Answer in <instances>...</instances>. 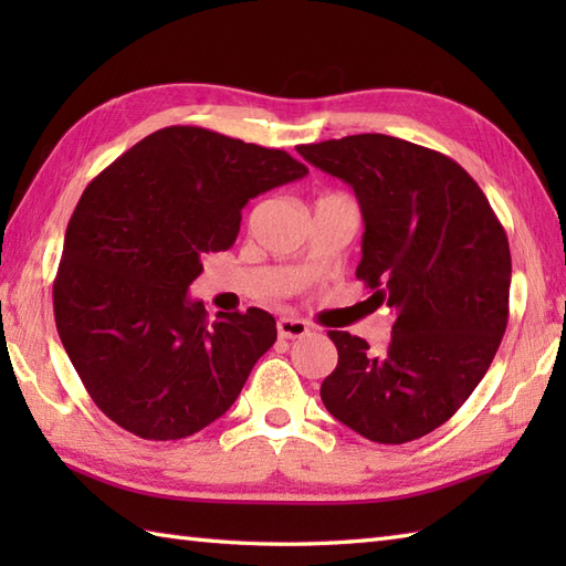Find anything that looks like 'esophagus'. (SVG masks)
<instances>
[{
    "mask_svg": "<svg viewBox=\"0 0 566 566\" xmlns=\"http://www.w3.org/2000/svg\"><path fill=\"white\" fill-rule=\"evenodd\" d=\"M276 333H280V338H304L308 333V323L302 318L284 316L276 321Z\"/></svg>",
    "mask_w": 566,
    "mask_h": 566,
    "instance_id": "1",
    "label": "esophagus"
}]
</instances>
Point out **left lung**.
I'll list each match as a JSON object with an SVG mask.
<instances>
[{"label": "left lung", "instance_id": "obj_1", "mask_svg": "<svg viewBox=\"0 0 566 566\" xmlns=\"http://www.w3.org/2000/svg\"><path fill=\"white\" fill-rule=\"evenodd\" d=\"M353 187L365 235L357 280L394 311L381 355L328 331L338 367L321 384L331 416L381 444L450 420L476 389L509 323L511 250L489 199L448 155L384 134L298 146Z\"/></svg>", "mask_w": 566, "mask_h": 566}]
</instances>
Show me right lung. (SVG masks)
Segmentation results:
<instances>
[{"label":"right lung","instance_id":"add662e5","mask_svg":"<svg viewBox=\"0 0 566 566\" xmlns=\"http://www.w3.org/2000/svg\"><path fill=\"white\" fill-rule=\"evenodd\" d=\"M308 175L290 153L199 126L136 143L82 191L53 282L55 326L92 401L143 440L221 418L276 340L262 308L209 318L189 284L243 207Z\"/></svg>","mask_w":566,"mask_h":566}]
</instances>
